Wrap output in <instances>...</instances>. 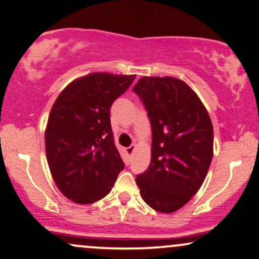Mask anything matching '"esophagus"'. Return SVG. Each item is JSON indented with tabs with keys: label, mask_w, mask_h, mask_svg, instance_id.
<instances>
[{
	"label": "esophagus",
	"mask_w": 259,
	"mask_h": 259,
	"mask_svg": "<svg viewBox=\"0 0 259 259\" xmlns=\"http://www.w3.org/2000/svg\"><path fill=\"white\" fill-rule=\"evenodd\" d=\"M135 149H136V146L135 145H132L130 147H127V148H126V154H127V155H132V154L135 152Z\"/></svg>",
	"instance_id": "1"
}]
</instances>
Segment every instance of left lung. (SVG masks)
<instances>
[{"mask_svg":"<svg viewBox=\"0 0 259 259\" xmlns=\"http://www.w3.org/2000/svg\"><path fill=\"white\" fill-rule=\"evenodd\" d=\"M133 91L152 125V159L136 177L141 197L154 210L175 212L198 191L212 159L214 132L197 94L179 78L143 76Z\"/></svg>","mask_w":259,"mask_h":259,"instance_id":"left-lung-1","label":"left lung"}]
</instances>
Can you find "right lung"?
Masks as SVG:
<instances>
[{"label": "right lung", "instance_id": "obj_1", "mask_svg": "<svg viewBox=\"0 0 259 259\" xmlns=\"http://www.w3.org/2000/svg\"><path fill=\"white\" fill-rule=\"evenodd\" d=\"M136 75L92 73L70 82L52 105L45 130L57 188L78 204L104 198L124 168L114 146L110 107Z\"/></svg>", "mask_w": 259, "mask_h": 259}]
</instances>
